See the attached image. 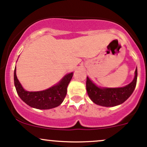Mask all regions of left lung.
I'll use <instances>...</instances> for the list:
<instances>
[{
	"label": "left lung",
	"mask_w": 147,
	"mask_h": 147,
	"mask_svg": "<svg viewBox=\"0 0 147 147\" xmlns=\"http://www.w3.org/2000/svg\"><path fill=\"white\" fill-rule=\"evenodd\" d=\"M138 69H135V77L130 84L119 88L100 87L86 77V91L88 96L95 104L103 107H114L125 102L131 96L136 86Z\"/></svg>",
	"instance_id": "left-lung-1"
}]
</instances>
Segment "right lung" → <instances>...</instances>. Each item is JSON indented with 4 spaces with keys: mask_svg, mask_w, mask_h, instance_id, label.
Listing matches in <instances>:
<instances>
[{
    "mask_svg": "<svg viewBox=\"0 0 147 147\" xmlns=\"http://www.w3.org/2000/svg\"><path fill=\"white\" fill-rule=\"evenodd\" d=\"M73 72L67 74L59 83L44 91H28L22 87L17 79L15 67L14 72V86L18 96L26 104L35 109H49L58 107L63 102Z\"/></svg>",
    "mask_w": 147,
    "mask_h": 147,
    "instance_id": "1",
    "label": "right lung"
}]
</instances>
